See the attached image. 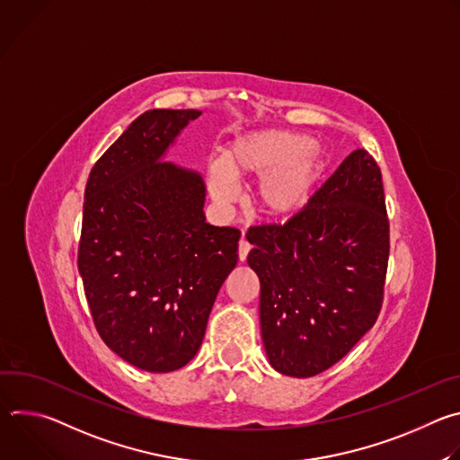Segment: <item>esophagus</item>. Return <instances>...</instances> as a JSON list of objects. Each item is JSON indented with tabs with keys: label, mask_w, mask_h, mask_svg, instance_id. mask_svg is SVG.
Segmentation results:
<instances>
[{
	"label": "esophagus",
	"mask_w": 460,
	"mask_h": 460,
	"mask_svg": "<svg viewBox=\"0 0 460 460\" xmlns=\"http://www.w3.org/2000/svg\"><path fill=\"white\" fill-rule=\"evenodd\" d=\"M249 251H251V245H249V242L242 236V238H240V242H238V256H240V260H242V261L247 258Z\"/></svg>",
	"instance_id": "esophagus-1"
}]
</instances>
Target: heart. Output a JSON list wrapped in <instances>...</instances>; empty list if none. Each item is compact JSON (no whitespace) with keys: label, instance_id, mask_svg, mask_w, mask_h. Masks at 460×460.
Returning <instances> with one entry per match:
<instances>
[{"label":"heart","instance_id":"b5f03b06","mask_svg":"<svg viewBox=\"0 0 460 460\" xmlns=\"http://www.w3.org/2000/svg\"><path fill=\"white\" fill-rule=\"evenodd\" d=\"M318 174V153L311 138L288 130H258L238 137L224 151L220 162L208 171L211 196L218 204L236 199V183L261 178L256 209L270 218H284L298 211Z\"/></svg>","mask_w":460,"mask_h":460}]
</instances>
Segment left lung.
<instances>
[{
  "instance_id": "1",
  "label": "left lung",
  "mask_w": 460,
  "mask_h": 460,
  "mask_svg": "<svg viewBox=\"0 0 460 460\" xmlns=\"http://www.w3.org/2000/svg\"><path fill=\"white\" fill-rule=\"evenodd\" d=\"M260 279V325L270 364L314 376L337 364L375 325L389 258L382 172L353 151L286 224L245 234Z\"/></svg>"
}]
</instances>
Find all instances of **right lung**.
<instances>
[{"label": "right lung", "instance_id": "1", "mask_svg": "<svg viewBox=\"0 0 460 460\" xmlns=\"http://www.w3.org/2000/svg\"><path fill=\"white\" fill-rule=\"evenodd\" d=\"M200 111L138 116L94 164L78 271L102 341L151 373L200 349L215 298L238 261L240 231L206 222L199 172L162 162Z\"/></svg>", "mask_w": 460, "mask_h": 460}]
</instances>
